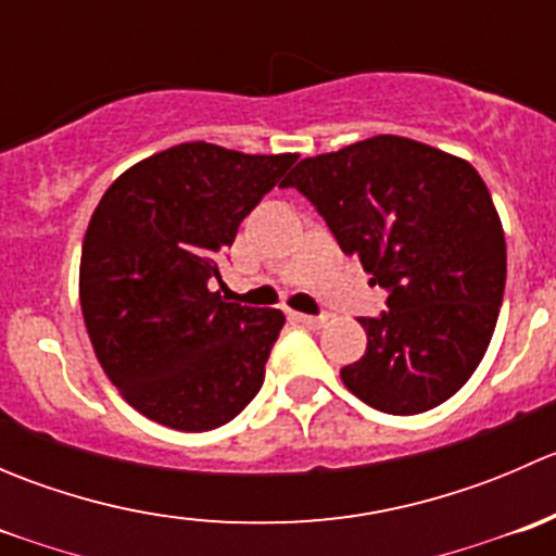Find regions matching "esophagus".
Wrapping results in <instances>:
<instances>
[{"mask_svg": "<svg viewBox=\"0 0 556 556\" xmlns=\"http://www.w3.org/2000/svg\"><path fill=\"white\" fill-rule=\"evenodd\" d=\"M290 319L306 325V328H319V325L325 323V317H314V314H301V312H290Z\"/></svg>", "mask_w": 556, "mask_h": 556, "instance_id": "1", "label": "esophagus"}]
</instances>
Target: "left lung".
I'll return each instance as SVG.
<instances>
[{"label":"left lung","instance_id":"obj_1","mask_svg":"<svg viewBox=\"0 0 556 556\" xmlns=\"http://www.w3.org/2000/svg\"><path fill=\"white\" fill-rule=\"evenodd\" d=\"M282 188L306 195L387 290V312L361 317L368 346L341 368L346 390L401 417L450 401L484 357L506 290V237L479 172L382 134L304 159Z\"/></svg>","mask_w":556,"mask_h":556}]
</instances>
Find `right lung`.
Here are the masks:
<instances>
[{
  "label": "right lung",
  "mask_w": 556,
  "mask_h": 556,
  "mask_svg": "<svg viewBox=\"0 0 556 556\" xmlns=\"http://www.w3.org/2000/svg\"><path fill=\"white\" fill-rule=\"evenodd\" d=\"M295 159L185 142L123 172L99 201L83 317L110 382L153 422L220 428L261 390L285 314L228 304L210 285L239 223Z\"/></svg>",
  "instance_id": "obj_1"
}]
</instances>
